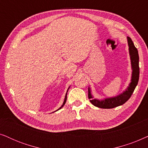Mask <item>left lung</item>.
<instances>
[{
	"mask_svg": "<svg viewBox=\"0 0 148 148\" xmlns=\"http://www.w3.org/2000/svg\"><path fill=\"white\" fill-rule=\"evenodd\" d=\"M128 42L129 55H130L131 69H132V75H131V82L123 93L118 96L111 98H107L103 100L94 98L92 94V91L90 87L88 88V98L90 102L94 106L100 108H113L115 107L121 106L125 104L130 98L131 95L134 92L137 84H138L139 77V54L138 50L133 44L132 40L129 37H127Z\"/></svg>",
	"mask_w": 148,
	"mask_h": 148,
	"instance_id": "obj_1",
	"label": "left lung"
}]
</instances>
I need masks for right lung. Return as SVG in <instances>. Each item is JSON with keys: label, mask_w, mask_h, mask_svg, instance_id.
Masks as SVG:
<instances>
[{"label": "right lung", "mask_w": 148, "mask_h": 148, "mask_svg": "<svg viewBox=\"0 0 148 148\" xmlns=\"http://www.w3.org/2000/svg\"><path fill=\"white\" fill-rule=\"evenodd\" d=\"M69 88H70V87H69ZM69 88H68V90H67V91H66V95H65V98H64V100L63 104H62V106H60V108H58V110H56V111H57V110H60V108H62V107H63V106H64V104H65V102H66V94H67L68 90H69ZM56 111H54V112H56Z\"/></svg>", "instance_id": "add662e5"}]
</instances>
